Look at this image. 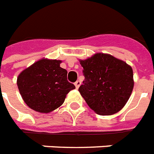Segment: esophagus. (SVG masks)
Listing matches in <instances>:
<instances>
[{"label":"esophagus","mask_w":154,"mask_h":154,"mask_svg":"<svg viewBox=\"0 0 154 154\" xmlns=\"http://www.w3.org/2000/svg\"><path fill=\"white\" fill-rule=\"evenodd\" d=\"M80 84H81V82L79 80H77L75 82V87H76V88H77V89H78L79 87Z\"/></svg>","instance_id":"obj_1"}]
</instances>
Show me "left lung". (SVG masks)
Listing matches in <instances>:
<instances>
[{
	"label": "left lung",
	"instance_id": "left-lung-1",
	"mask_svg": "<svg viewBox=\"0 0 154 154\" xmlns=\"http://www.w3.org/2000/svg\"><path fill=\"white\" fill-rule=\"evenodd\" d=\"M84 80L79 91L87 105L101 115L117 113L127 103L134 87L130 66L107 54L80 60Z\"/></svg>",
	"mask_w": 154,
	"mask_h": 154
}]
</instances>
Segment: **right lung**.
<instances>
[{
    "label": "right lung",
    "instance_id": "1",
    "mask_svg": "<svg viewBox=\"0 0 154 154\" xmlns=\"http://www.w3.org/2000/svg\"><path fill=\"white\" fill-rule=\"evenodd\" d=\"M60 60H39L23 71L17 86L27 105L40 113H49L62 105L67 94L75 88L67 81V71Z\"/></svg>",
    "mask_w": 154,
    "mask_h": 154
}]
</instances>
